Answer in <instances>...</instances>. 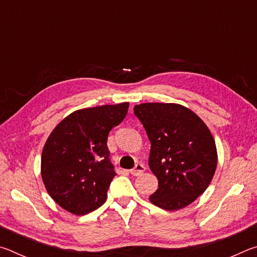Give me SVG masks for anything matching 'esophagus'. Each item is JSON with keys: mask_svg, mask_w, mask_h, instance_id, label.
<instances>
[{"mask_svg": "<svg viewBox=\"0 0 257 257\" xmlns=\"http://www.w3.org/2000/svg\"><path fill=\"white\" fill-rule=\"evenodd\" d=\"M145 171V167L141 163H137L135 165V168L130 170V173H132L133 176H141L143 172Z\"/></svg>", "mask_w": 257, "mask_h": 257, "instance_id": "esophagus-1", "label": "esophagus"}]
</instances>
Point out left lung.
I'll return each instance as SVG.
<instances>
[{
    "label": "left lung",
    "instance_id": "left-lung-1",
    "mask_svg": "<svg viewBox=\"0 0 257 257\" xmlns=\"http://www.w3.org/2000/svg\"><path fill=\"white\" fill-rule=\"evenodd\" d=\"M134 112L149 136V165L159 180L150 201L169 211L188 206L206 190L216 169L210 129L180 104L143 103L135 105Z\"/></svg>",
    "mask_w": 257,
    "mask_h": 257
}]
</instances>
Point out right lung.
I'll list each match as a JSON object with an SVG mask.
<instances>
[{
    "mask_svg": "<svg viewBox=\"0 0 257 257\" xmlns=\"http://www.w3.org/2000/svg\"><path fill=\"white\" fill-rule=\"evenodd\" d=\"M129 103L81 108L50 134L42 152L41 173L55 203L76 215L102 206L115 176L106 142L125 118Z\"/></svg>",
    "mask_w": 257,
    "mask_h": 257,
    "instance_id": "obj_1",
    "label": "right lung"
}]
</instances>
